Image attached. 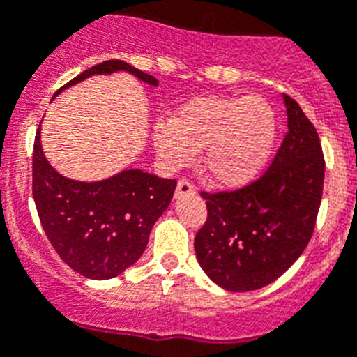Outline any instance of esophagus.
Segmentation results:
<instances>
[{
    "instance_id": "1",
    "label": "esophagus",
    "mask_w": 357,
    "mask_h": 357,
    "mask_svg": "<svg viewBox=\"0 0 357 357\" xmlns=\"http://www.w3.org/2000/svg\"><path fill=\"white\" fill-rule=\"evenodd\" d=\"M193 193H195V185L191 184V181H188V178H181L178 184H176L175 195L182 197V195H193Z\"/></svg>"
}]
</instances>
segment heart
<instances>
[{"label": "heart", "instance_id": "b5f03b06", "mask_svg": "<svg viewBox=\"0 0 357 357\" xmlns=\"http://www.w3.org/2000/svg\"><path fill=\"white\" fill-rule=\"evenodd\" d=\"M278 120L263 96H200L157 123L153 142L169 167H182L204 151L213 182L238 188L252 182L270 160Z\"/></svg>", "mask_w": 357, "mask_h": 357}]
</instances>
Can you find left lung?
Masks as SVG:
<instances>
[{"label": "left lung", "instance_id": "1", "mask_svg": "<svg viewBox=\"0 0 357 357\" xmlns=\"http://www.w3.org/2000/svg\"><path fill=\"white\" fill-rule=\"evenodd\" d=\"M288 132L255 181L229 191H200L208 217L195 235L199 264L229 291L273 282L310 241L323 197L325 157L303 109L284 96Z\"/></svg>", "mask_w": 357, "mask_h": 357}]
</instances>
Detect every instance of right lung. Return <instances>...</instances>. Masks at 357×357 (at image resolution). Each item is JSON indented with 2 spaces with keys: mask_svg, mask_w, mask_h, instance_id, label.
<instances>
[{
  "mask_svg": "<svg viewBox=\"0 0 357 357\" xmlns=\"http://www.w3.org/2000/svg\"><path fill=\"white\" fill-rule=\"evenodd\" d=\"M114 70H128L147 84H158L157 78L126 61L107 60L84 70L61 89L91 75ZM175 188V178H160L142 169H126L113 178L91 184L70 181L49 166L38 129L32 151V197L38 217L61 261L84 278H116L137 263L153 225L172 202Z\"/></svg>",
  "mask_w": 357,
  "mask_h": 357,
  "instance_id": "right-lung-1",
  "label": "right lung"
}]
</instances>
